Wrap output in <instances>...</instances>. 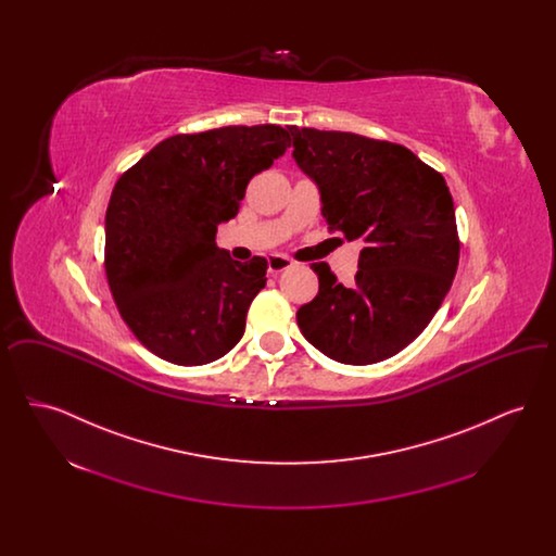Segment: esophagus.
<instances>
[{
	"label": "esophagus",
	"instance_id": "obj_1",
	"mask_svg": "<svg viewBox=\"0 0 556 556\" xmlns=\"http://www.w3.org/2000/svg\"><path fill=\"white\" fill-rule=\"evenodd\" d=\"M291 265H293V263H291L288 256H283V254H270V256H268V273H273V275H277V273L290 268Z\"/></svg>",
	"mask_w": 556,
	"mask_h": 556
}]
</instances>
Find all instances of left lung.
<instances>
[{"label": "left lung", "mask_w": 556, "mask_h": 556, "mask_svg": "<svg viewBox=\"0 0 556 556\" xmlns=\"http://www.w3.org/2000/svg\"><path fill=\"white\" fill-rule=\"evenodd\" d=\"M293 160L317 184L331 231L365 248L352 286L315 263L318 293L300 306L302 336L344 365L397 354L448 293L460 241L444 177L408 148L356 132L290 127Z\"/></svg>", "instance_id": "obj_1"}]
</instances>
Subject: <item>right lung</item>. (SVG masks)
Listing matches in <instances>:
<instances>
[{"instance_id": "1", "label": "right lung", "mask_w": 556, "mask_h": 556, "mask_svg": "<svg viewBox=\"0 0 556 556\" xmlns=\"http://www.w3.org/2000/svg\"><path fill=\"white\" fill-rule=\"evenodd\" d=\"M279 125L220 127L160 141L112 189L108 286L135 338L160 358L198 367L225 356L266 286V261L238 263L216 227L250 179L290 148Z\"/></svg>"}]
</instances>
